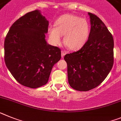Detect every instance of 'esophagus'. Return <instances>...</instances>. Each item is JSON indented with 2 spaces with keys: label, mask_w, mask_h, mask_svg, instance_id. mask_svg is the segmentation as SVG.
Returning <instances> with one entry per match:
<instances>
[{
  "label": "esophagus",
  "mask_w": 121,
  "mask_h": 121,
  "mask_svg": "<svg viewBox=\"0 0 121 121\" xmlns=\"http://www.w3.org/2000/svg\"><path fill=\"white\" fill-rule=\"evenodd\" d=\"M65 54H66V52H65V51H63V50H62L61 51V57L64 58Z\"/></svg>",
  "instance_id": "esophagus-1"
}]
</instances>
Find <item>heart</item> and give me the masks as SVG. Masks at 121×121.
Instances as JSON below:
<instances>
[{"mask_svg": "<svg viewBox=\"0 0 121 121\" xmlns=\"http://www.w3.org/2000/svg\"><path fill=\"white\" fill-rule=\"evenodd\" d=\"M55 27L48 30L49 38L55 45L60 44L64 35V43L68 49L77 50L85 44L90 35V24L86 19L72 14H65L58 19Z\"/></svg>", "mask_w": 121, "mask_h": 121, "instance_id": "b5f03b06", "label": "heart"}]
</instances>
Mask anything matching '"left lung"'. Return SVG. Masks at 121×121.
<instances>
[{
	"instance_id": "8db88e82",
	"label": "left lung",
	"mask_w": 121,
	"mask_h": 121,
	"mask_svg": "<svg viewBox=\"0 0 121 121\" xmlns=\"http://www.w3.org/2000/svg\"><path fill=\"white\" fill-rule=\"evenodd\" d=\"M91 30L85 44L77 52L65 55L69 85L80 91L98 86L108 75L114 63L113 36L101 19L88 13Z\"/></svg>"
}]
</instances>
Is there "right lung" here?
Instances as JSON below:
<instances>
[{"mask_svg": "<svg viewBox=\"0 0 121 121\" xmlns=\"http://www.w3.org/2000/svg\"><path fill=\"white\" fill-rule=\"evenodd\" d=\"M49 21L38 10L27 13L10 27L4 42L5 65L22 85L37 88L48 82L61 49L45 39Z\"/></svg>", "mask_w": 121, "mask_h": 121, "instance_id": "add662e5", "label": "right lung"}]
</instances>
